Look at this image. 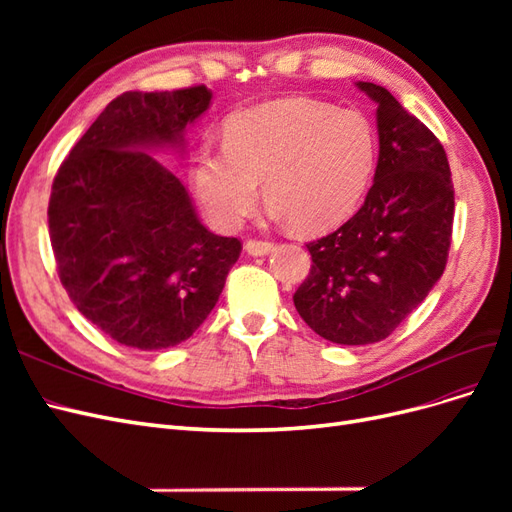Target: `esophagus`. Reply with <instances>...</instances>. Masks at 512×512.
Wrapping results in <instances>:
<instances>
[{
	"mask_svg": "<svg viewBox=\"0 0 512 512\" xmlns=\"http://www.w3.org/2000/svg\"><path fill=\"white\" fill-rule=\"evenodd\" d=\"M245 252L252 256H267L273 252V243L271 241H258V239H250L245 241Z\"/></svg>",
	"mask_w": 512,
	"mask_h": 512,
	"instance_id": "esophagus-1",
	"label": "esophagus"
}]
</instances>
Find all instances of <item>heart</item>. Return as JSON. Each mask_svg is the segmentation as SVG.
Listing matches in <instances>:
<instances>
[{
	"mask_svg": "<svg viewBox=\"0 0 512 512\" xmlns=\"http://www.w3.org/2000/svg\"><path fill=\"white\" fill-rule=\"evenodd\" d=\"M376 160V132L365 115L286 98L232 115L224 147L196 151L192 185L220 228H237L256 209L265 183L271 218L318 235L359 209Z\"/></svg>",
	"mask_w": 512,
	"mask_h": 512,
	"instance_id": "1",
	"label": "heart"
}]
</instances>
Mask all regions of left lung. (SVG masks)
<instances>
[{"mask_svg": "<svg viewBox=\"0 0 512 512\" xmlns=\"http://www.w3.org/2000/svg\"><path fill=\"white\" fill-rule=\"evenodd\" d=\"M376 102L378 166L363 207L307 243L312 269L294 292L307 327L342 346L389 337L442 277L455 190L446 151L389 89L356 83Z\"/></svg>", "mask_w": 512, "mask_h": 512, "instance_id": "obj_1", "label": "left lung"}]
</instances>
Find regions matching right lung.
<instances>
[{"label":"right lung","instance_id":"right-lung-1","mask_svg":"<svg viewBox=\"0 0 512 512\" xmlns=\"http://www.w3.org/2000/svg\"><path fill=\"white\" fill-rule=\"evenodd\" d=\"M205 87L126 91L59 166L49 235L76 309L117 344L185 342L218 303L241 241L200 224L183 183L151 151H185V130L211 106Z\"/></svg>","mask_w":512,"mask_h":512}]
</instances>
